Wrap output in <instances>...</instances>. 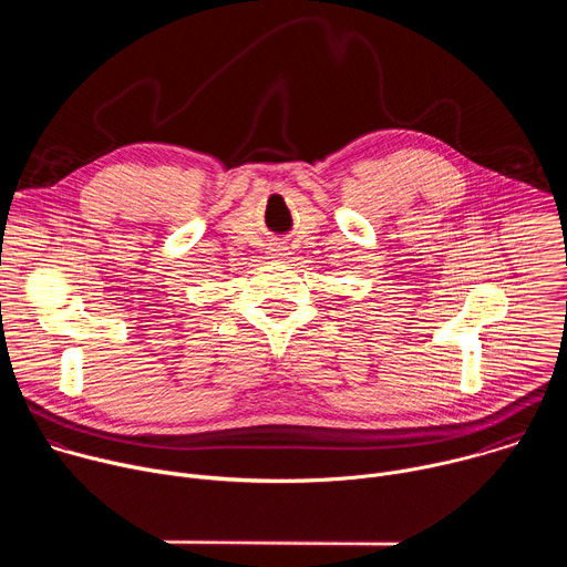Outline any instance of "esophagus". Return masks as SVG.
Here are the masks:
<instances>
[{
	"instance_id": "obj_1",
	"label": "esophagus",
	"mask_w": 567,
	"mask_h": 567,
	"mask_svg": "<svg viewBox=\"0 0 567 567\" xmlns=\"http://www.w3.org/2000/svg\"><path fill=\"white\" fill-rule=\"evenodd\" d=\"M269 256H271V258H285V256H289V254H287V247L274 245V247L269 249Z\"/></svg>"
}]
</instances>
